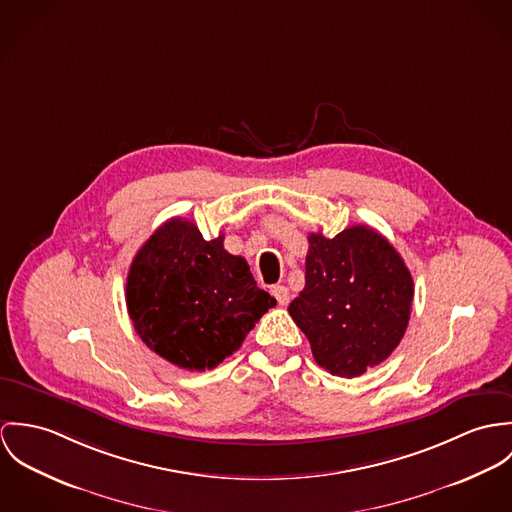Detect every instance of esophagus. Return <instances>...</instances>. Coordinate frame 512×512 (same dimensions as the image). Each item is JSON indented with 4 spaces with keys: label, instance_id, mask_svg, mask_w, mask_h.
<instances>
[{
    "label": "esophagus",
    "instance_id": "esophagus-1",
    "mask_svg": "<svg viewBox=\"0 0 512 512\" xmlns=\"http://www.w3.org/2000/svg\"><path fill=\"white\" fill-rule=\"evenodd\" d=\"M271 294L277 298V302H279L281 306L288 304V300H290V292H288V288H286L284 284L273 286V288H271Z\"/></svg>",
    "mask_w": 512,
    "mask_h": 512
}]
</instances>
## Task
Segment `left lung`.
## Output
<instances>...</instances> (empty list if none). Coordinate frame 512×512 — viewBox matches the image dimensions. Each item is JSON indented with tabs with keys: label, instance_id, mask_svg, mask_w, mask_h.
Listing matches in <instances>:
<instances>
[{
	"label": "left lung",
	"instance_id": "left-lung-1",
	"mask_svg": "<svg viewBox=\"0 0 512 512\" xmlns=\"http://www.w3.org/2000/svg\"><path fill=\"white\" fill-rule=\"evenodd\" d=\"M306 284L288 314L310 341L320 367L359 377L397 347L414 283L397 249L373 228L353 226L328 239L308 235Z\"/></svg>",
	"mask_w": 512,
	"mask_h": 512
}]
</instances>
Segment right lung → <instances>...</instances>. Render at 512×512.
<instances>
[{
	"instance_id": "right-lung-1",
	"label": "right lung",
	"mask_w": 512,
	"mask_h": 512,
	"mask_svg": "<svg viewBox=\"0 0 512 512\" xmlns=\"http://www.w3.org/2000/svg\"><path fill=\"white\" fill-rule=\"evenodd\" d=\"M135 332L172 365L214 369L277 300L259 288L224 235L204 239L190 220L172 218L137 251L125 284Z\"/></svg>"
}]
</instances>
